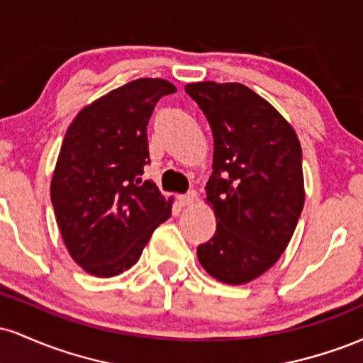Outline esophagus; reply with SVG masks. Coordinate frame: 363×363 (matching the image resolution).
<instances>
[{
	"label": "esophagus",
	"mask_w": 363,
	"mask_h": 363,
	"mask_svg": "<svg viewBox=\"0 0 363 363\" xmlns=\"http://www.w3.org/2000/svg\"><path fill=\"white\" fill-rule=\"evenodd\" d=\"M196 198H198L196 191H189V193L179 196L177 199H179V205H181V206H191L196 201Z\"/></svg>",
	"instance_id": "esophagus-1"
}]
</instances>
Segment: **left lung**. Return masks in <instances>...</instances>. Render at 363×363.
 <instances>
[{"instance_id": "obj_1", "label": "left lung", "mask_w": 363, "mask_h": 363, "mask_svg": "<svg viewBox=\"0 0 363 363\" xmlns=\"http://www.w3.org/2000/svg\"><path fill=\"white\" fill-rule=\"evenodd\" d=\"M186 91L213 133L205 189L216 232L198 245V259L218 281L244 285L280 259L301 218V143L280 112L245 85L199 82Z\"/></svg>"}]
</instances>
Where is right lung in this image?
Wrapping results in <instances>:
<instances>
[{
	"instance_id": "add662e5",
	"label": "right lung",
	"mask_w": 363,
	"mask_h": 363,
	"mask_svg": "<svg viewBox=\"0 0 363 363\" xmlns=\"http://www.w3.org/2000/svg\"><path fill=\"white\" fill-rule=\"evenodd\" d=\"M176 86L140 78L78 112L62 140L51 201L62 240L77 264L109 278L136 264L153 230L170 216L150 164L147 126L157 102Z\"/></svg>"
}]
</instances>
